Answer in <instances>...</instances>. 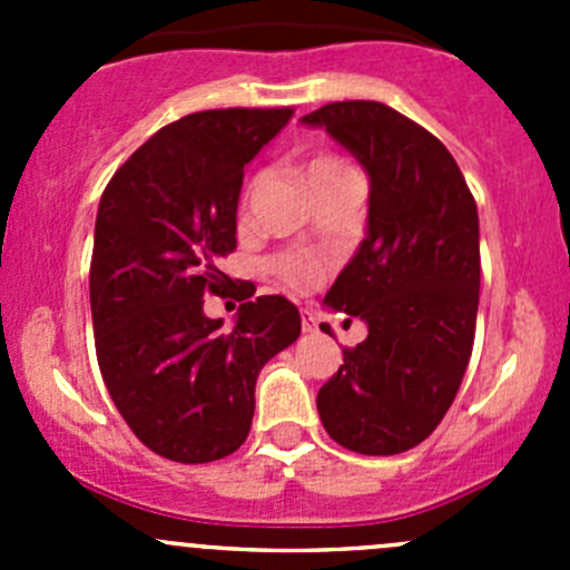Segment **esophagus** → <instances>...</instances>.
Here are the masks:
<instances>
[{"mask_svg":"<svg viewBox=\"0 0 570 570\" xmlns=\"http://www.w3.org/2000/svg\"><path fill=\"white\" fill-rule=\"evenodd\" d=\"M301 320H303V331H306V333L317 331V320H314V314L308 312V308H303V312H301Z\"/></svg>","mask_w":570,"mask_h":570,"instance_id":"1","label":"esophagus"}]
</instances>
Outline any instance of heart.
<instances>
[{
  "label": "heart",
  "mask_w": 570,
  "mask_h": 570,
  "mask_svg": "<svg viewBox=\"0 0 570 570\" xmlns=\"http://www.w3.org/2000/svg\"><path fill=\"white\" fill-rule=\"evenodd\" d=\"M344 168H350L344 159L333 157V154H317V157L308 159L306 174H308V181H314V178L336 174V170H344ZM258 181H262V176L253 178L250 187L245 189L243 209L248 206V198L253 195V189L258 187ZM269 269H273V275H278L286 286H292V289H312L314 284H320L322 275H325V262H322L320 256H314V253L286 250L269 258Z\"/></svg>",
  "instance_id": "b5f03b06"
}]
</instances>
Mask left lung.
Listing matches in <instances>:
<instances>
[{
	"label": "left lung",
	"mask_w": 570,
	"mask_h": 570,
	"mask_svg": "<svg viewBox=\"0 0 570 570\" xmlns=\"http://www.w3.org/2000/svg\"><path fill=\"white\" fill-rule=\"evenodd\" d=\"M325 126L370 174V220L325 306L370 327L320 389L322 428L361 455L422 444L450 411L480 303V220L444 142L381 101H333ZM327 333V331H325Z\"/></svg>",
	"instance_id": "obj_1"
}]
</instances>
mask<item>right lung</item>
<instances>
[{
  "label": "right lung",
  "mask_w": 570,
  "mask_h": 570,
  "mask_svg": "<svg viewBox=\"0 0 570 570\" xmlns=\"http://www.w3.org/2000/svg\"><path fill=\"white\" fill-rule=\"evenodd\" d=\"M292 107L206 109L148 137L109 178L96 215L90 312L96 358L115 407L151 452L209 463L245 444L262 366L301 336L286 297L243 301L232 331L204 295L234 284L217 258L237 248L245 165Z\"/></svg>",
  "instance_id": "obj_1"
}]
</instances>
